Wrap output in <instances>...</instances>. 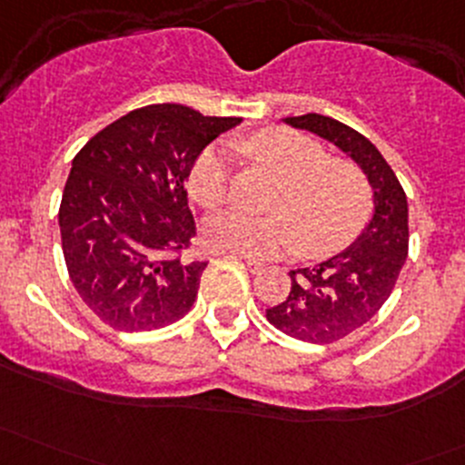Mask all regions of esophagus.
Segmentation results:
<instances>
[{
	"label": "esophagus",
	"mask_w": 465,
	"mask_h": 465,
	"mask_svg": "<svg viewBox=\"0 0 465 465\" xmlns=\"http://www.w3.org/2000/svg\"><path fill=\"white\" fill-rule=\"evenodd\" d=\"M242 261H245V265H247V270L250 272H262L265 270V262L262 261H256V259H250V256H242Z\"/></svg>",
	"instance_id": "34e87169"
}]
</instances>
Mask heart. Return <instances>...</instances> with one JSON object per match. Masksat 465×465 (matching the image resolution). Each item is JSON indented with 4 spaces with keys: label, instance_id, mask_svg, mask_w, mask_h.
Here are the masks:
<instances>
[{
    "label": "heart",
    "instance_id": "obj_1",
    "mask_svg": "<svg viewBox=\"0 0 465 465\" xmlns=\"http://www.w3.org/2000/svg\"><path fill=\"white\" fill-rule=\"evenodd\" d=\"M238 153L281 177L267 215L224 211L206 223V242L245 256L297 252L323 259L349 245L364 227L373 193L355 162L328 157L315 139L288 128H265L236 143ZM232 163L220 145H209L189 173V191L206 211L229 200Z\"/></svg>",
    "mask_w": 465,
    "mask_h": 465
}]
</instances>
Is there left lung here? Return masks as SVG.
I'll use <instances>...</instances> for the list:
<instances>
[{
    "mask_svg": "<svg viewBox=\"0 0 465 465\" xmlns=\"http://www.w3.org/2000/svg\"><path fill=\"white\" fill-rule=\"evenodd\" d=\"M285 121L340 145L367 173L376 195V213L362 236L320 265L290 270V294L265 312L272 326L294 340L332 344L364 326L391 294L410 250L407 195L376 145L358 130L322 114Z\"/></svg>",
    "mask_w": 465,
    "mask_h": 465,
    "instance_id": "left-lung-1",
    "label": "left lung"
}]
</instances>
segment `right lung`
<instances>
[{
    "instance_id": "right-lung-1",
    "label": "right lung",
    "mask_w": 465,
    "mask_h": 465,
    "mask_svg": "<svg viewBox=\"0 0 465 465\" xmlns=\"http://www.w3.org/2000/svg\"><path fill=\"white\" fill-rule=\"evenodd\" d=\"M233 116H203L177 103L133 110L74 157L58 223L69 279L85 306L116 331H157L198 297L206 261L186 177Z\"/></svg>"
}]
</instances>
